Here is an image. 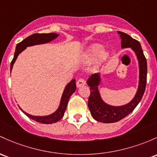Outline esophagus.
I'll use <instances>...</instances> for the list:
<instances>
[{
    "label": "esophagus",
    "instance_id": "obj_1",
    "mask_svg": "<svg viewBox=\"0 0 157 157\" xmlns=\"http://www.w3.org/2000/svg\"><path fill=\"white\" fill-rule=\"evenodd\" d=\"M85 84H86V80H84L83 78H80L77 81V87H80V86H84Z\"/></svg>",
    "mask_w": 157,
    "mask_h": 157
}]
</instances>
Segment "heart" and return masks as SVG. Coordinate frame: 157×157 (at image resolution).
<instances>
[{"label": "heart", "instance_id": "b5f03b06", "mask_svg": "<svg viewBox=\"0 0 157 157\" xmlns=\"http://www.w3.org/2000/svg\"><path fill=\"white\" fill-rule=\"evenodd\" d=\"M102 49H103V47L101 45V44H93V45L91 46L90 48H89V51H88L87 58L90 60L94 59L98 56V54H99L100 53H101ZM106 56H107V53H106L103 52L102 54H101V56H102V58H104H104H106Z\"/></svg>", "mask_w": 157, "mask_h": 157}]
</instances>
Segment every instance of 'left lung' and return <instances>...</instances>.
Listing matches in <instances>:
<instances>
[{"mask_svg":"<svg viewBox=\"0 0 157 157\" xmlns=\"http://www.w3.org/2000/svg\"><path fill=\"white\" fill-rule=\"evenodd\" d=\"M121 39L122 48H132L137 55L140 68L139 85L135 98L129 104L122 106H112L106 104L101 100L98 90L99 76L94 74L89 77L88 85L90 86V95L88 100V106L92 117L96 121L103 123H114L121 120L130 114L142 100L145 91L147 82V60L143 53L142 46L139 41L132 39L128 34L118 31Z\"/></svg>","mask_w":157,"mask_h":157,"instance_id":"obj_1","label":"left lung"}]
</instances>
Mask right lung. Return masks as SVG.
Returning <instances> with one entry per match:
<instances>
[{
  "mask_svg": "<svg viewBox=\"0 0 157 157\" xmlns=\"http://www.w3.org/2000/svg\"><path fill=\"white\" fill-rule=\"evenodd\" d=\"M58 36V34L53 33H34L33 35H30V36L27 37L26 39H24L23 41L17 44L16 48H15L14 57H13V60L10 64V71L12 70L13 68V63H15V59H16L17 56L19 53L21 52L23 50H25L26 48L28 46L34 45V44H43V43H47L50 41L53 40L56 37ZM76 90V84H75V80H72L68 85L65 87L64 92H63V96H62L61 103H60V106L59 109L56 110L54 113L53 114L48 115V116H33L25 112H24L21 109L25 114L27 115V117L30 118L31 119L36 121L39 122L42 124H53L55 122H57L61 119L64 115L65 111L66 109L67 104L72 94L75 92Z\"/></svg>",
  "mask_w": 157,
  "mask_h": 157,
  "instance_id": "right-lung-1",
  "label": "right lung"
}]
</instances>
